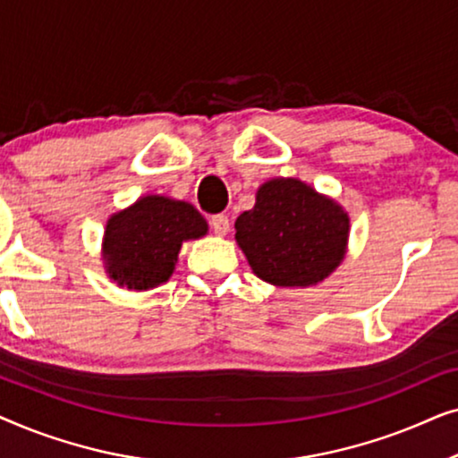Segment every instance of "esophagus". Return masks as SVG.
Returning a JSON list of instances; mask_svg holds the SVG:
<instances>
[{
	"label": "esophagus",
	"instance_id": "esophagus-1",
	"mask_svg": "<svg viewBox=\"0 0 458 458\" xmlns=\"http://www.w3.org/2000/svg\"><path fill=\"white\" fill-rule=\"evenodd\" d=\"M210 227L216 235H227L229 231V218L225 215H215L210 218Z\"/></svg>",
	"mask_w": 458,
	"mask_h": 458
}]
</instances>
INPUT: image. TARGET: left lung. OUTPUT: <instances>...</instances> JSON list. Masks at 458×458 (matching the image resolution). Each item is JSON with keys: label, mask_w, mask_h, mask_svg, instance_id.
<instances>
[{"label": "left lung", "mask_w": 458, "mask_h": 458, "mask_svg": "<svg viewBox=\"0 0 458 458\" xmlns=\"http://www.w3.org/2000/svg\"><path fill=\"white\" fill-rule=\"evenodd\" d=\"M235 240L252 271L273 285L323 281L346 252L348 215L298 179H273L235 221Z\"/></svg>", "instance_id": "obj_1"}]
</instances>
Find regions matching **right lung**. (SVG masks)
Instances as JSON below:
<instances>
[{"label": "right lung", "mask_w": 458, "mask_h": 458, "mask_svg": "<svg viewBox=\"0 0 458 458\" xmlns=\"http://www.w3.org/2000/svg\"><path fill=\"white\" fill-rule=\"evenodd\" d=\"M204 216L187 202L148 196L106 225V271L118 285L148 290L174 271L181 243L206 235Z\"/></svg>", "instance_id": "add662e5"}]
</instances>
